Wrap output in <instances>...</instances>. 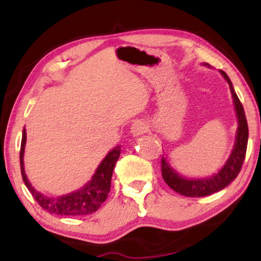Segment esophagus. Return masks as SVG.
<instances>
[{"mask_svg": "<svg viewBox=\"0 0 261 261\" xmlns=\"http://www.w3.org/2000/svg\"><path fill=\"white\" fill-rule=\"evenodd\" d=\"M146 131V125L141 121H137L131 125V135L134 137H139Z\"/></svg>", "mask_w": 261, "mask_h": 261, "instance_id": "obj_1", "label": "esophagus"}]
</instances>
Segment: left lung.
I'll use <instances>...</instances> for the list:
<instances>
[{
  "label": "left lung",
  "instance_id": "1",
  "mask_svg": "<svg viewBox=\"0 0 261 261\" xmlns=\"http://www.w3.org/2000/svg\"><path fill=\"white\" fill-rule=\"evenodd\" d=\"M220 72L229 84L233 105H235V110L238 118L236 143L230 156H229L226 165L222 167V169L218 174L201 179H187L182 177L174 169H171L169 163L166 161V158L162 156L161 173L163 179L170 189H173L174 191L185 197H205L224 189L240 174L245 159L247 139H249V127H247L244 108H243V105L238 99L235 90H233L230 78L222 70H220Z\"/></svg>",
  "mask_w": 261,
  "mask_h": 261
}]
</instances>
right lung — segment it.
Listing matches in <instances>:
<instances>
[{
    "mask_svg": "<svg viewBox=\"0 0 261 261\" xmlns=\"http://www.w3.org/2000/svg\"><path fill=\"white\" fill-rule=\"evenodd\" d=\"M26 143V131L23 130L21 137L19 161L20 171L26 188L29 189L31 194L34 197L35 201L40 205L43 210L50 214L57 215H87L94 213L100 208L102 202L106 201L110 191V184H112V176L115 165L120 158L121 147L116 146L113 151H110L106 156L100 166L96 169L93 177L85 187L61 197H47L45 194L37 191L32 184L29 182L24 170V151Z\"/></svg>",
    "mask_w": 261,
    "mask_h": 261,
    "instance_id": "add662e5",
    "label": "right lung"
}]
</instances>
